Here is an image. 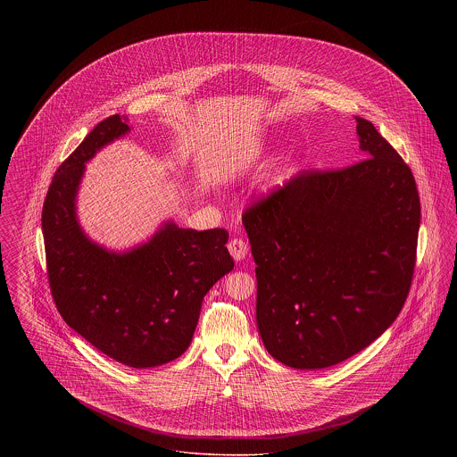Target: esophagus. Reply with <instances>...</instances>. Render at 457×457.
<instances>
[{"mask_svg": "<svg viewBox=\"0 0 457 457\" xmlns=\"http://www.w3.org/2000/svg\"><path fill=\"white\" fill-rule=\"evenodd\" d=\"M228 250H229V253L233 255L235 261H243L248 253V245H246L245 239L233 238L228 243Z\"/></svg>", "mask_w": 457, "mask_h": 457, "instance_id": "1", "label": "esophagus"}]
</instances>
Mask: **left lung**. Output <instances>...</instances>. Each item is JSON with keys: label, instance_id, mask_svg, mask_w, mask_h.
<instances>
[{"label": "left lung", "instance_id": "1", "mask_svg": "<svg viewBox=\"0 0 457 457\" xmlns=\"http://www.w3.org/2000/svg\"><path fill=\"white\" fill-rule=\"evenodd\" d=\"M356 123L361 161L302 171L241 216L257 263L262 341L293 369H327L370 346L413 281V173L370 121Z\"/></svg>", "mask_w": 457, "mask_h": 457}]
</instances>
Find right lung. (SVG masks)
<instances>
[{"instance_id": "add662e5", "label": "right lung", "mask_w": 457, "mask_h": 457, "mask_svg": "<svg viewBox=\"0 0 457 457\" xmlns=\"http://www.w3.org/2000/svg\"><path fill=\"white\" fill-rule=\"evenodd\" d=\"M112 114L94 127L53 176L43 205L47 281L68 326L131 369L164 365L192 343L204 296L233 270L222 228L164 224L154 238L112 253L82 233L75 196L90 157L130 127Z\"/></svg>"}]
</instances>
